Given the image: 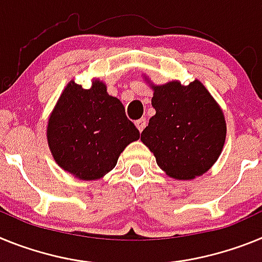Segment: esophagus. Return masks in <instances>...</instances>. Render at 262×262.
<instances>
[{
  "label": "esophagus",
  "mask_w": 262,
  "mask_h": 262,
  "mask_svg": "<svg viewBox=\"0 0 262 262\" xmlns=\"http://www.w3.org/2000/svg\"><path fill=\"white\" fill-rule=\"evenodd\" d=\"M134 125L137 126L138 130L142 132L145 129V126H146V120H145V118H140V120H137V121L134 122Z\"/></svg>",
  "instance_id": "esophagus-1"
}]
</instances>
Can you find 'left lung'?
<instances>
[{
    "instance_id": "left-lung-1",
    "label": "left lung",
    "mask_w": 262,
    "mask_h": 262,
    "mask_svg": "<svg viewBox=\"0 0 262 262\" xmlns=\"http://www.w3.org/2000/svg\"><path fill=\"white\" fill-rule=\"evenodd\" d=\"M144 79L153 90L156 115L141 133V141L170 178L191 181L203 175L226 142L223 109L198 79L187 85L179 80L157 85L147 76Z\"/></svg>"
}]
</instances>
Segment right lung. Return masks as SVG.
<instances>
[{
  "label": "right lung",
  "mask_w": 262,
  "mask_h": 262,
  "mask_svg": "<svg viewBox=\"0 0 262 262\" xmlns=\"http://www.w3.org/2000/svg\"><path fill=\"white\" fill-rule=\"evenodd\" d=\"M46 134L59 167L80 181L103 178L125 147L140 138L121 101L100 79H93L90 88L74 79L66 85L50 113Z\"/></svg>",
  "instance_id": "right-lung-1"
}]
</instances>
